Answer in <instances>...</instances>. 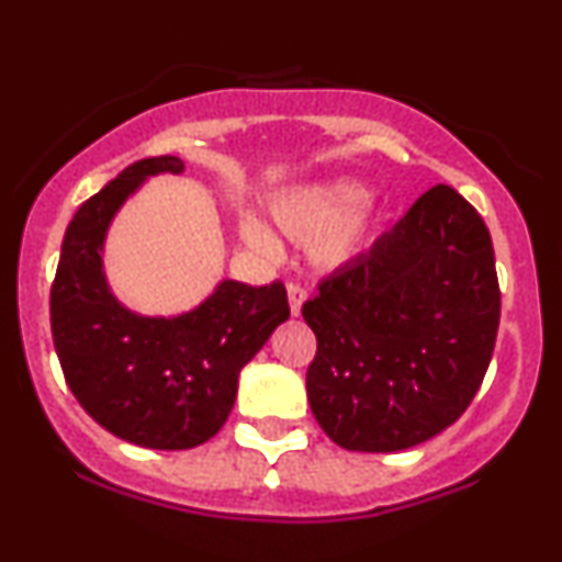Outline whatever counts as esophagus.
Here are the masks:
<instances>
[{
    "instance_id": "obj_1",
    "label": "esophagus",
    "mask_w": 562,
    "mask_h": 562,
    "mask_svg": "<svg viewBox=\"0 0 562 562\" xmlns=\"http://www.w3.org/2000/svg\"><path fill=\"white\" fill-rule=\"evenodd\" d=\"M288 301H291V315L299 317L301 306H304L306 301V291L301 285H296V282H291V285H288Z\"/></svg>"
}]
</instances>
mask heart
<instances>
[{
	"label": "heart",
	"instance_id": "1",
	"mask_svg": "<svg viewBox=\"0 0 562 562\" xmlns=\"http://www.w3.org/2000/svg\"><path fill=\"white\" fill-rule=\"evenodd\" d=\"M271 221L291 239L306 241V258L315 269L336 271L350 266L369 245L374 204L363 199L358 182L317 180L293 186L271 199ZM239 234L250 250L274 256L277 241L256 217H241Z\"/></svg>",
	"mask_w": 562,
	"mask_h": 562
}]
</instances>
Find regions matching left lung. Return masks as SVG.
Wrapping results in <instances>:
<instances>
[{
	"mask_svg": "<svg viewBox=\"0 0 562 562\" xmlns=\"http://www.w3.org/2000/svg\"><path fill=\"white\" fill-rule=\"evenodd\" d=\"M301 315L317 336L306 398L328 439L352 452L423 445L463 415L493 358L487 226L454 188H430Z\"/></svg>",
	"mask_w": 562,
	"mask_h": 562,
	"instance_id": "8db88e82",
	"label": "left lung"
}]
</instances>
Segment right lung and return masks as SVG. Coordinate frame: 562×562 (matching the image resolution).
Instances as JSON below:
<instances>
[{
	"mask_svg": "<svg viewBox=\"0 0 562 562\" xmlns=\"http://www.w3.org/2000/svg\"><path fill=\"white\" fill-rule=\"evenodd\" d=\"M177 156L142 158L75 212L50 288V330L67 385L117 439L191 450L228 420L239 371L291 317L282 282L221 280L180 315H139L112 293L104 241L117 210L150 177L182 175Z\"/></svg>",
	"mask_w": 562,
	"mask_h": 562,
	"instance_id": "obj_1",
	"label": "right lung"
}]
</instances>
